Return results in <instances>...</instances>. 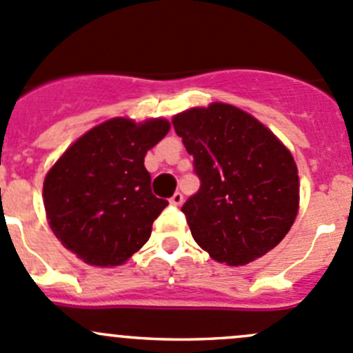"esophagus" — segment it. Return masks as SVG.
Instances as JSON below:
<instances>
[{
  "instance_id": "1",
  "label": "esophagus",
  "mask_w": 353,
  "mask_h": 353,
  "mask_svg": "<svg viewBox=\"0 0 353 353\" xmlns=\"http://www.w3.org/2000/svg\"><path fill=\"white\" fill-rule=\"evenodd\" d=\"M170 203L176 205V207H179V205L183 203V194H181V193H174L172 198H170Z\"/></svg>"
}]
</instances>
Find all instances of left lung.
<instances>
[{"mask_svg":"<svg viewBox=\"0 0 353 353\" xmlns=\"http://www.w3.org/2000/svg\"><path fill=\"white\" fill-rule=\"evenodd\" d=\"M201 186L183 205L193 239L217 262L246 265L271 252L300 208V179L285 143L259 119L214 101L174 115Z\"/></svg>","mask_w":353,"mask_h":353,"instance_id":"8db88e82","label":"left lung"}]
</instances>
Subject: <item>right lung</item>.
<instances>
[{"label": "right lung", "mask_w": 353, "mask_h": 353, "mask_svg": "<svg viewBox=\"0 0 353 353\" xmlns=\"http://www.w3.org/2000/svg\"><path fill=\"white\" fill-rule=\"evenodd\" d=\"M169 129L162 117H114L75 139L46 172L48 224L82 262L117 268L150 239L169 201L152 193L145 157Z\"/></svg>", "instance_id": "obj_1"}]
</instances>
